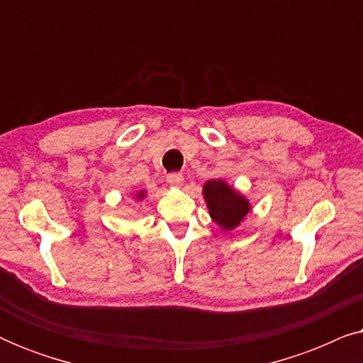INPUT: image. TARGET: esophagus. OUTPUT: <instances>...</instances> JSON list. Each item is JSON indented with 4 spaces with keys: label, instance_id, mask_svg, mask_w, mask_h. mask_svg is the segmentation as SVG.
<instances>
[{
    "label": "esophagus",
    "instance_id": "34e87169",
    "mask_svg": "<svg viewBox=\"0 0 363 363\" xmlns=\"http://www.w3.org/2000/svg\"><path fill=\"white\" fill-rule=\"evenodd\" d=\"M167 182L168 185L173 188H180L183 185V175L182 173H170V175L167 177Z\"/></svg>",
    "mask_w": 363,
    "mask_h": 363
}]
</instances>
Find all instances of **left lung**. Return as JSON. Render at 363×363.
<instances>
[{"label": "left lung", "instance_id": "1", "mask_svg": "<svg viewBox=\"0 0 363 363\" xmlns=\"http://www.w3.org/2000/svg\"><path fill=\"white\" fill-rule=\"evenodd\" d=\"M203 198L211 220L225 231L240 226L251 211L250 200L225 180H208L203 185Z\"/></svg>", "mask_w": 363, "mask_h": 363}]
</instances>
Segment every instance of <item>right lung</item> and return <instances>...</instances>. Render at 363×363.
Segmentation results:
<instances>
[{
	"label": "right lung",
	"mask_w": 363,
	"mask_h": 363,
	"mask_svg": "<svg viewBox=\"0 0 363 363\" xmlns=\"http://www.w3.org/2000/svg\"><path fill=\"white\" fill-rule=\"evenodd\" d=\"M145 190H140V191H137L135 193V198H137V200H143V198H145Z\"/></svg>",
	"instance_id": "add662e5"
}]
</instances>
